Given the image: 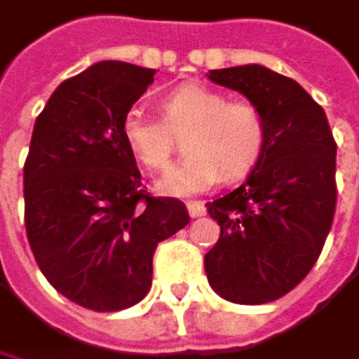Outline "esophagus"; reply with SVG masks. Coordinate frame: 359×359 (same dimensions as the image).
I'll list each match as a JSON object with an SVG mask.
<instances>
[{"label": "esophagus", "mask_w": 359, "mask_h": 359, "mask_svg": "<svg viewBox=\"0 0 359 359\" xmlns=\"http://www.w3.org/2000/svg\"><path fill=\"white\" fill-rule=\"evenodd\" d=\"M187 210H189L191 219H200L206 215V206L202 202H187Z\"/></svg>", "instance_id": "esophagus-1"}]
</instances>
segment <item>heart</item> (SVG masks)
<instances>
[{"instance_id":"b5f03b06","label":"heart","mask_w":359,"mask_h":359,"mask_svg":"<svg viewBox=\"0 0 359 359\" xmlns=\"http://www.w3.org/2000/svg\"><path fill=\"white\" fill-rule=\"evenodd\" d=\"M161 119L132 109L121 119L128 151L149 172L168 170L176 151V136H184L187 157L174 165L157 191L163 196H194L210 189L219 178L238 181L259 161L267 140V119L252 100L236 98L200 86L183 83L168 92Z\"/></svg>"}]
</instances>
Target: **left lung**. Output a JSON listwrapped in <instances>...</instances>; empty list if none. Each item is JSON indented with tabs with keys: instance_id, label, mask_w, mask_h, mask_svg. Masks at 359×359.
Listing matches in <instances>:
<instances>
[{
	"instance_id": "8db88e82",
	"label": "left lung",
	"mask_w": 359,
	"mask_h": 359,
	"mask_svg": "<svg viewBox=\"0 0 359 359\" xmlns=\"http://www.w3.org/2000/svg\"><path fill=\"white\" fill-rule=\"evenodd\" d=\"M208 77L261 107L267 140L246 181L206 204L221 227L206 276L231 303H271L307 278L324 248L337 210V142L324 109L294 79L261 65Z\"/></svg>"
}]
</instances>
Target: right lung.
Returning a JSON list of instances; mask_svg holds the SVG:
<instances>
[{"instance_id":"right-lung-1","label":"right lung","mask_w":359,"mask_h":359,"mask_svg":"<svg viewBox=\"0 0 359 359\" xmlns=\"http://www.w3.org/2000/svg\"><path fill=\"white\" fill-rule=\"evenodd\" d=\"M155 69L102 60L65 79L35 119L25 161V227L46 280L92 311L144 299L159 242L191 219L140 183L121 119Z\"/></svg>"}]
</instances>
